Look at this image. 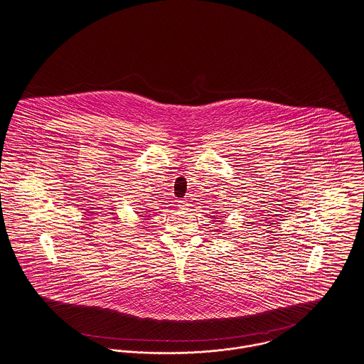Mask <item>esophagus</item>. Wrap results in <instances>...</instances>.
Here are the masks:
<instances>
[{
  "label": "esophagus",
  "mask_w": 364,
  "mask_h": 364,
  "mask_svg": "<svg viewBox=\"0 0 364 364\" xmlns=\"http://www.w3.org/2000/svg\"><path fill=\"white\" fill-rule=\"evenodd\" d=\"M186 205H188V204H186V201H183V200H179V201H178V207H179V208H186Z\"/></svg>",
  "instance_id": "34e87169"
}]
</instances>
